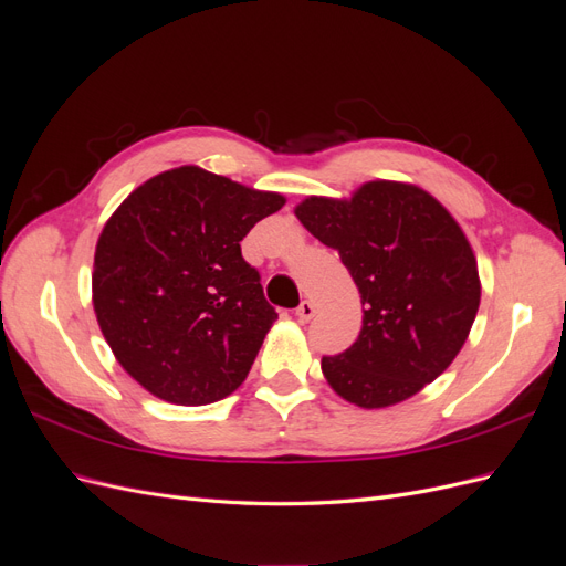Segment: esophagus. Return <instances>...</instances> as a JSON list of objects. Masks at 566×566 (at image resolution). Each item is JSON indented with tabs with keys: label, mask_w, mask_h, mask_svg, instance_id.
<instances>
[{
	"label": "esophagus",
	"mask_w": 566,
	"mask_h": 566,
	"mask_svg": "<svg viewBox=\"0 0 566 566\" xmlns=\"http://www.w3.org/2000/svg\"><path fill=\"white\" fill-rule=\"evenodd\" d=\"M314 314H316V306H314L310 300H304V302L297 306V310H295V316H297L302 323L312 321Z\"/></svg>",
	"instance_id": "34e87169"
}]
</instances>
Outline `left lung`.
Here are the masks:
<instances>
[{
	"instance_id": "1",
	"label": "left lung",
	"mask_w": 566,
	"mask_h": 566,
	"mask_svg": "<svg viewBox=\"0 0 566 566\" xmlns=\"http://www.w3.org/2000/svg\"><path fill=\"white\" fill-rule=\"evenodd\" d=\"M295 217L339 252L364 304L358 339L321 361L335 394L373 410L434 382L482 300L476 256L453 214L416 184L375 179L349 198H304Z\"/></svg>"
}]
</instances>
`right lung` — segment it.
<instances>
[{"label":"right lung","mask_w":566,"mask_h":566,"mask_svg":"<svg viewBox=\"0 0 566 566\" xmlns=\"http://www.w3.org/2000/svg\"><path fill=\"white\" fill-rule=\"evenodd\" d=\"M285 196L181 165L106 221L92 302L117 364L153 397L205 406L241 387L279 318L241 241Z\"/></svg>","instance_id":"1"}]
</instances>
